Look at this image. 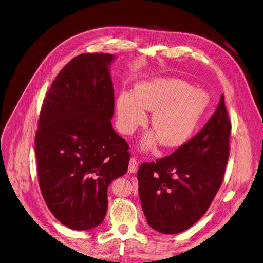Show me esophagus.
Listing matches in <instances>:
<instances>
[{
	"label": "esophagus",
	"instance_id": "1",
	"mask_svg": "<svg viewBox=\"0 0 263 263\" xmlns=\"http://www.w3.org/2000/svg\"><path fill=\"white\" fill-rule=\"evenodd\" d=\"M137 168H138V162H137V160H136L134 157H132V158L130 159V161H129L128 172H130V173H135V172L137 171Z\"/></svg>",
	"mask_w": 263,
	"mask_h": 263
}]
</instances>
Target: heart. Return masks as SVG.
I'll return each instance as SVG.
<instances>
[{"label": "heart", "mask_w": 263, "mask_h": 263, "mask_svg": "<svg viewBox=\"0 0 263 263\" xmlns=\"http://www.w3.org/2000/svg\"><path fill=\"white\" fill-rule=\"evenodd\" d=\"M187 83L176 79L155 78L138 83L134 95L122 93L116 101L117 125L124 133H132L146 121V112L153 111V132L142 139V148L150 149L158 139L165 148H178L192 137L210 99Z\"/></svg>", "instance_id": "b5f03b06"}]
</instances>
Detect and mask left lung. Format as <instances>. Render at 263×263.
<instances>
[{"label": "left lung", "instance_id": "1", "mask_svg": "<svg viewBox=\"0 0 263 263\" xmlns=\"http://www.w3.org/2000/svg\"><path fill=\"white\" fill-rule=\"evenodd\" d=\"M230 134L231 122L222 94L198 134L171 155L139 166L138 194L152 229L177 234L203 216L222 182Z\"/></svg>", "mask_w": 263, "mask_h": 263}]
</instances>
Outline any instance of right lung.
Wrapping results in <instances>:
<instances>
[{
	"label": "right lung",
	"instance_id": "obj_1",
	"mask_svg": "<svg viewBox=\"0 0 263 263\" xmlns=\"http://www.w3.org/2000/svg\"><path fill=\"white\" fill-rule=\"evenodd\" d=\"M114 55L83 53L71 60L46 94L35 133L39 183L53 216L85 231L107 213L109 184L130 160L127 141L112 128Z\"/></svg>",
	"mask_w": 263,
	"mask_h": 263
}]
</instances>
